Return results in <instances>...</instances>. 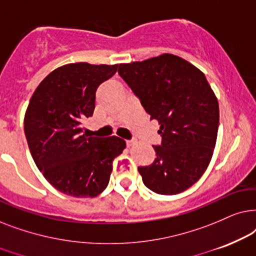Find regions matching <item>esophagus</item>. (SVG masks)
I'll return each mask as SVG.
<instances>
[{
	"mask_svg": "<svg viewBox=\"0 0 256 256\" xmlns=\"http://www.w3.org/2000/svg\"><path fill=\"white\" fill-rule=\"evenodd\" d=\"M136 142H137L136 140H128L126 142V145H128V148H131V146H134Z\"/></svg>",
	"mask_w": 256,
	"mask_h": 256,
	"instance_id": "esophagus-1",
	"label": "esophagus"
}]
</instances>
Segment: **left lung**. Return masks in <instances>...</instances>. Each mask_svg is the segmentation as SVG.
<instances>
[{
	"mask_svg": "<svg viewBox=\"0 0 256 256\" xmlns=\"http://www.w3.org/2000/svg\"><path fill=\"white\" fill-rule=\"evenodd\" d=\"M118 74L160 125L156 158L138 168L144 185L166 196L190 188L208 168L219 128V103L205 74L171 54L119 64Z\"/></svg>",
	"mask_w": 256,
	"mask_h": 256,
	"instance_id": "left-lung-1",
	"label": "left lung"
}]
</instances>
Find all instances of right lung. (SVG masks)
<instances>
[{"instance_id": "add662e5", "label": "right lung", "mask_w": 256, "mask_h": 256, "mask_svg": "<svg viewBox=\"0 0 256 256\" xmlns=\"http://www.w3.org/2000/svg\"><path fill=\"white\" fill-rule=\"evenodd\" d=\"M114 66L85 62L60 66L40 82L24 116V134L44 178L66 196L94 198L106 188L112 162L124 139L88 137L82 122L94 110L97 88L117 72Z\"/></svg>"}]
</instances>
